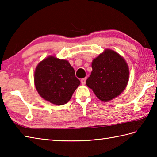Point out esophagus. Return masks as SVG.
<instances>
[{
	"mask_svg": "<svg viewBox=\"0 0 157 157\" xmlns=\"http://www.w3.org/2000/svg\"><path fill=\"white\" fill-rule=\"evenodd\" d=\"M86 78H82L81 79V83L82 85H84L86 84Z\"/></svg>",
	"mask_w": 157,
	"mask_h": 157,
	"instance_id": "1",
	"label": "esophagus"
}]
</instances>
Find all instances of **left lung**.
Returning <instances> with one entry per match:
<instances>
[{"instance_id": "8db88e82", "label": "left lung", "mask_w": 157, "mask_h": 157, "mask_svg": "<svg viewBox=\"0 0 157 157\" xmlns=\"http://www.w3.org/2000/svg\"><path fill=\"white\" fill-rule=\"evenodd\" d=\"M92 68L86 84L101 101L113 99L127 86L129 78L128 64L115 51L106 49L93 60Z\"/></svg>"}]
</instances>
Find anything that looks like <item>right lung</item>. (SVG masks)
<instances>
[{"label":"right lung","instance_id":"obj_1","mask_svg":"<svg viewBox=\"0 0 157 157\" xmlns=\"http://www.w3.org/2000/svg\"><path fill=\"white\" fill-rule=\"evenodd\" d=\"M35 88L43 99L55 105L66 104L80 81L68 61L48 56L36 66L34 74Z\"/></svg>","mask_w":157,"mask_h":157}]
</instances>
